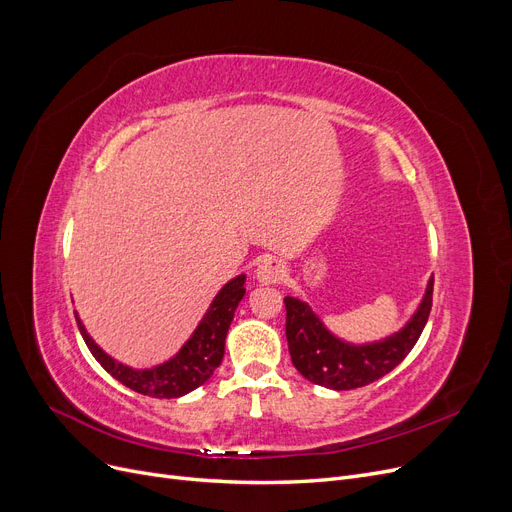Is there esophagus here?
<instances>
[{"label":"esophagus","instance_id":"34e87169","mask_svg":"<svg viewBox=\"0 0 512 512\" xmlns=\"http://www.w3.org/2000/svg\"><path fill=\"white\" fill-rule=\"evenodd\" d=\"M287 277V269L285 264L277 258H264L258 262L256 269V279L262 285H273V283H281Z\"/></svg>","mask_w":512,"mask_h":512}]
</instances>
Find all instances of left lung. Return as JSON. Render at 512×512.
<instances>
[{
  "instance_id": "obj_1",
  "label": "left lung",
  "mask_w": 512,
  "mask_h": 512,
  "mask_svg": "<svg viewBox=\"0 0 512 512\" xmlns=\"http://www.w3.org/2000/svg\"><path fill=\"white\" fill-rule=\"evenodd\" d=\"M431 296L433 277L427 281L417 310L398 331L362 344L335 335L310 304L285 296V335L291 362L304 379L335 392L369 385L394 371L415 348L429 319Z\"/></svg>"
}]
</instances>
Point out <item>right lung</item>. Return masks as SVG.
I'll use <instances>...</instances> for the list:
<instances>
[{
	"mask_svg": "<svg viewBox=\"0 0 512 512\" xmlns=\"http://www.w3.org/2000/svg\"><path fill=\"white\" fill-rule=\"evenodd\" d=\"M243 283H246V275L241 273L218 289L202 321L193 329L179 352L150 369H133L129 364L118 362L93 342L79 312H75V319L89 352L116 381L150 398H181L204 385L218 364L223 362L227 331L239 302L246 296Z\"/></svg>",
	"mask_w": 512,
	"mask_h": 512,
	"instance_id": "add662e5",
	"label": "right lung"
}]
</instances>
